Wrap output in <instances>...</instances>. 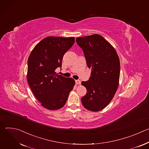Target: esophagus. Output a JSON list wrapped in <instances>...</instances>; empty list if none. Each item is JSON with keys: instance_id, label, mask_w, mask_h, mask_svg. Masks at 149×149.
Segmentation results:
<instances>
[{"instance_id": "34e87169", "label": "esophagus", "mask_w": 149, "mask_h": 149, "mask_svg": "<svg viewBox=\"0 0 149 149\" xmlns=\"http://www.w3.org/2000/svg\"><path fill=\"white\" fill-rule=\"evenodd\" d=\"M75 83L77 84H81V81H80V80H79V79H77V80H75Z\"/></svg>"}]
</instances>
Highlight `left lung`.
<instances>
[{
    "label": "left lung",
    "instance_id": "left-lung-1",
    "mask_svg": "<svg viewBox=\"0 0 149 149\" xmlns=\"http://www.w3.org/2000/svg\"><path fill=\"white\" fill-rule=\"evenodd\" d=\"M76 42L91 70L89 79L81 82L87 92L81 98L82 104L90 111H100L110 103L118 88L120 72L118 56L100 35L77 38Z\"/></svg>",
    "mask_w": 149,
    "mask_h": 149
}]
</instances>
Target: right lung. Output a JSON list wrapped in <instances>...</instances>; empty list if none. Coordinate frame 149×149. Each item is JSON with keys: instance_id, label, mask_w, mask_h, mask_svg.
<instances>
[{"instance_id": "obj_1", "label": "right lung", "mask_w": 149, "mask_h": 149, "mask_svg": "<svg viewBox=\"0 0 149 149\" xmlns=\"http://www.w3.org/2000/svg\"><path fill=\"white\" fill-rule=\"evenodd\" d=\"M74 37L49 36L40 40L28 60L29 86L41 105L50 110L62 108L73 89L75 81L56 74L63 55L74 45Z\"/></svg>"}]
</instances>
